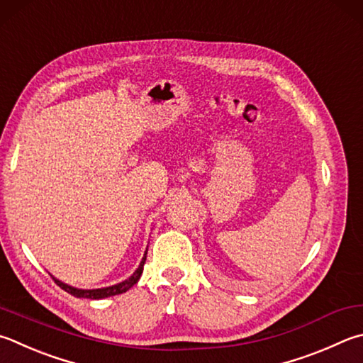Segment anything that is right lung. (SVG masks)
<instances>
[{
	"label": "right lung",
	"instance_id": "obj_1",
	"mask_svg": "<svg viewBox=\"0 0 363 363\" xmlns=\"http://www.w3.org/2000/svg\"><path fill=\"white\" fill-rule=\"evenodd\" d=\"M146 255H147V249L144 250V255L140 262V265L135 269V273L130 276L128 279H125L122 282H117L114 286H109V287H101V289H77V287H72L69 284H65L60 279H57L52 276V279H54L58 286H60L65 292H68L71 295L77 296V298H89V300H101V298H108V296H113V295H118V294H123L127 292L128 289L133 287L138 281H140L141 274H143V268H144V263H146Z\"/></svg>",
	"mask_w": 363,
	"mask_h": 363
}]
</instances>
